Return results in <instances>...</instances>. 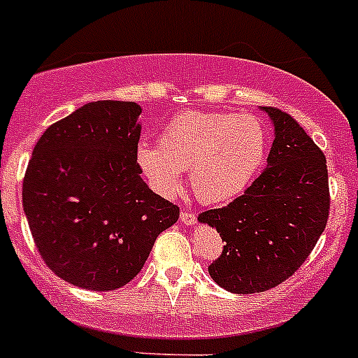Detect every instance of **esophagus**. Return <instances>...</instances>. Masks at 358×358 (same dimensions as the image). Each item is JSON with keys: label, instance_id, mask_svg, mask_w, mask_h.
<instances>
[{"label": "esophagus", "instance_id": "34e87169", "mask_svg": "<svg viewBox=\"0 0 358 358\" xmlns=\"http://www.w3.org/2000/svg\"><path fill=\"white\" fill-rule=\"evenodd\" d=\"M181 220L185 224H188V226H192V224L197 222V215L194 213V211L189 210H182L181 211Z\"/></svg>", "mask_w": 358, "mask_h": 358}]
</instances>
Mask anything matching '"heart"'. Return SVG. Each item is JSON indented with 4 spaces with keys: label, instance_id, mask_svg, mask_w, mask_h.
Segmentation results:
<instances>
[{
    "label": "heart",
    "instance_id": "obj_1",
    "mask_svg": "<svg viewBox=\"0 0 358 358\" xmlns=\"http://www.w3.org/2000/svg\"><path fill=\"white\" fill-rule=\"evenodd\" d=\"M267 125L258 116L226 110H182L159 134V145L140 143L136 161L163 195L181 188L182 170L202 202H227L242 195L264 166Z\"/></svg>",
    "mask_w": 358,
    "mask_h": 358
}]
</instances>
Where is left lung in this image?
Masks as SVG:
<instances>
[{
  "label": "left lung",
  "mask_w": 358,
  "mask_h": 358,
  "mask_svg": "<svg viewBox=\"0 0 358 358\" xmlns=\"http://www.w3.org/2000/svg\"><path fill=\"white\" fill-rule=\"evenodd\" d=\"M264 110L274 123L267 169L227 206L199 215L226 242L208 273L235 294L264 292L289 280L315 248L330 211L322 150L292 116L276 107Z\"/></svg>",
  "instance_id": "left-lung-1"
}]
</instances>
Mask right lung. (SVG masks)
<instances>
[{"label":"right lung","instance_id":"obj_1","mask_svg":"<svg viewBox=\"0 0 358 358\" xmlns=\"http://www.w3.org/2000/svg\"><path fill=\"white\" fill-rule=\"evenodd\" d=\"M141 107L98 100L50 125L34 147L23 208L44 264L87 290H116L138 276L152 245L179 218L136 161Z\"/></svg>","mask_w":358,"mask_h":358}]
</instances>
